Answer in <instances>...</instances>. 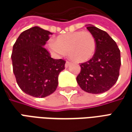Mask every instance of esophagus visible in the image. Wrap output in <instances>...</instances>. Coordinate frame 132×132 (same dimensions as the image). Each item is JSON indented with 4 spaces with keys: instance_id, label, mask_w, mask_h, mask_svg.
Instances as JSON below:
<instances>
[{
    "instance_id": "1",
    "label": "esophagus",
    "mask_w": 132,
    "mask_h": 132,
    "mask_svg": "<svg viewBox=\"0 0 132 132\" xmlns=\"http://www.w3.org/2000/svg\"><path fill=\"white\" fill-rule=\"evenodd\" d=\"M70 64H71V62H69V61H66V64H65V67H66V68H68V67L70 66Z\"/></svg>"
}]
</instances>
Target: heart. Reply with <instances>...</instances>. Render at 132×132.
Segmentation results:
<instances>
[{"mask_svg": "<svg viewBox=\"0 0 132 132\" xmlns=\"http://www.w3.org/2000/svg\"><path fill=\"white\" fill-rule=\"evenodd\" d=\"M46 47L52 54L61 56L65 54L76 62H84L93 57L96 42L90 32L78 31L58 36L56 40H49Z\"/></svg>", "mask_w": 132, "mask_h": 132, "instance_id": "heart-1", "label": "heart"}]
</instances>
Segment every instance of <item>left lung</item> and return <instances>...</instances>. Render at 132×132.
<instances>
[{"mask_svg": "<svg viewBox=\"0 0 132 132\" xmlns=\"http://www.w3.org/2000/svg\"><path fill=\"white\" fill-rule=\"evenodd\" d=\"M87 29L95 39V52L91 59L80 64L76 80L84 91L100 94L110 90L118 79L120 51L106 32L92 24H88Z\"/></svg>", "mask_w": 132, "mask_h": 132, "instance_id": "left-lung-1", "label": "left lung"}]
</instances>
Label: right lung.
<instances>
[{"label":"right lung","instance_id":"1","mask_svg":"<svg viewBox=\"0 0 132 132\" xmlns=\"http://www.w3.org/2000/svg\"><path fill=\"white\" fill-rule=\"evenodd\" d=\"M52 35L35 26L25 30L14 44L11 55L17 83L26 94L45 97L58 86V77L66 61L54 59L44 46Z\"/></svg>","mask_w":132,"mask_h":132}]
</instances>
